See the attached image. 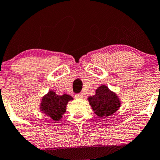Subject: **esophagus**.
<instances>
[{
    "instance_id": "34e87169",
    "label": "esophagus",
    "mask_w": 160,
    "mask_h": 160,
    "mask_svg": "<svg viewBox=\"0 0 160 160\" xmlns=\"http://www.w3.org/2000/svg\"><path fill=\"white\" fill-rule=\"evenodd\" d=\"M82 97H83V95H82V94H81V93H78L75 95V98H82Z\"/></svg>"
}]
</instances>
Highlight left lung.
I'll return each mask as SVG.
<instances>
[{"label":"left lung","instance_id":"obj_1","mask_svg":"<svg viewBox=\"0 0 160 160\" xmlns=\"http://www.w3.org/2000/svg\"><path fill=\"white\" fill-rule=\"evenodd\" d=\"M88 100L94 112L99 117L111 116L118 109L120 105L117 95L105 85L100 86L95 95L89 97Z\"/></svg>","mask_w":160,"mask_h":160}]
</instances>
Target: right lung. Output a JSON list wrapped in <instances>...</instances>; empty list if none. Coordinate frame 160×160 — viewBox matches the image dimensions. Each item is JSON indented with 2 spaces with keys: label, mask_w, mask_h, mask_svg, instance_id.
<instances>
[{
  "label": "right lung",
  "mask_w": 160,
  "mask_h": 160,
  "mask_svg": "<svg viewBox=\"0 0 160 160\" xmlns=\"http://www.w3.org/2000/svg\"><path fill=\"white\" fill-rule=\"evenodd\" d=\"M70 100H72V97L70 95L66 94L58 95L51 91L42 98V111L53 120L58 121L66 111V105Z\"/></svg>",
  "instance_id": "right-lung-1"
}]
</instances>
